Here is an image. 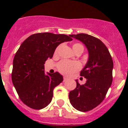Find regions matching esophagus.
<instances>
[{
  "label": "esophagus",
  "mask_w": 128,
  "mask_h": 128,
  "mask_svg": "<svg viewBox=\"0 0 128 128\" xmlns=\"http://www.w3.org/2000/svg\"><path fill=\"white\" fill-rule=\"evenodd\" d=\"M63 78H64V82H65V81H66L68 79V78H67L66 77H63Z\"/></svg>",
  "instance_id": "esophagus-1"
}]
</instances>
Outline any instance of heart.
Here are the masks:
<instances>
[{
    "mask_svg": "<svg viewBox=\"0 0 128 128\" xmlns=\"http://www.w3.org/2000/svg\"><path fill=\"white\" fill-rule=\"evenodd\" d=\"M72 49L75 52L81 51L83 52L84 46L80 43H74L72 45ZM59 47L56 50V53L58 52ZM80 68V65L77 62H70L68 60H63L59 62L58 64V69L61 74L66 76H69L74 72L79 70Z\"/></svg>",
    "mask_w": 128,
    "mask_h": 128,
    "instance_id": "b5f03b06",
    "label": "heart"
}]
</instances>
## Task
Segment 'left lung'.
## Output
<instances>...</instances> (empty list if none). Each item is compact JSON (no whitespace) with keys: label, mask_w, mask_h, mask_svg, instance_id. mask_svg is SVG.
I'll return each mask as SVG.
<instances>
[{"label":"left lung","mask_w":128,"mask_h":128,"mask_svg":"<svg viewBox=\"0 0 128 128\" xmlns=\"http://www.w3.org/2000/svg\"><path fill=\"white\" fill-rule=\"evenodd\" d=\"M69 36L83 42L88 50V61L80 74L87 81L81 86L76 80V88L69 95L72 106L80 112H86L97 106L105 98L113 81V62L101 40L85 33Z\"/></svg>","instance_id":"1"}]
</instances>
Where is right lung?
Here are the masks:
<instances>
[{
  "mask_svg": "<svg viewBox=\"0 0 128 128\" xmlns=\"http://www.w3.org/2000/svg\"><path fill=\"white\" fill-rule=\"evenodd\" d=\"M72 40L66 34L41 33L30 36L20 45L13 61L12 80L20 100L30 108L41 110L51 103L54 88L63 77L58 72L46 75L44 64L58 45Z\"/></svg>",
  "mask_w": 128,
  "mask_h": 128,
  "instance_id": "1",
  "label": "right lung"
}]
</instances>
